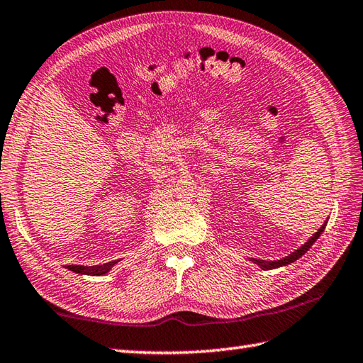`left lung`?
I'll return each instance as SVG.
<instances>
[{"instance_id": "obj_1", "label": "left lung", "mask_w": 363, "mask_h": 363, "mask_svg": "<svg viewBox=\"0 0 363 363\" xmlns=\"http://www.w3.org/2000/svg\"><path fill=\"white\" fill-rule=\"evenodd\" d=\"M329 220V218H328ZM328 220H325V222L323 223V226L321 228H319L313 236H311L307 242H305L303 245H301L299 248H297V250H294L293 253H289L288 257H285V258H281V259H275V261H266V259H257V258H248V261H252V262H255V264H257L258 267H261L262 271H269V269H277V267H283V266H288V264H291V262H294L296 259H299L302 255H305L307 253L308 250H310V247L313 245L316 240L319 239V236H321L323 234V231H324V228H325V225H328Z\"/></svg>"}]
</instances>
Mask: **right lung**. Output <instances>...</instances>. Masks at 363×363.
<instances>
[{
  "mask_svg": "<svg viewBox=\"0 0 363 363\" xmlns=\"http://www.w3.org/2000/svg\"><path fill=\"white\" fill-rule=\"evenodd\" d=\"M119 262L118 261H110V262H105V264H97V266H80V264H69L66 266V269L69 271H72L75 274H82V275H105L108 274L113 267H115Z\"/></svg>",
  "mask_w": 363,
  "mask_h": 363,
  "instance_id": "add662e5",
  "label": "right lung"
}]
</instances>
